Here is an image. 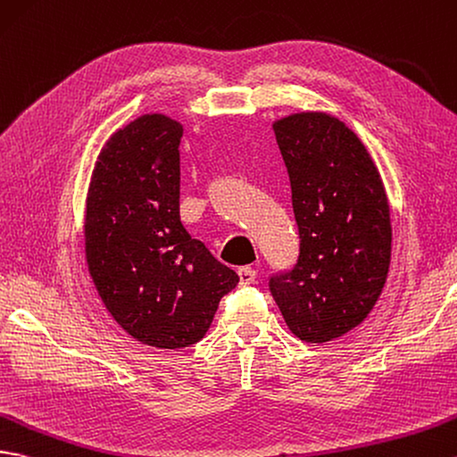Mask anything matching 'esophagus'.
Segmentation results:
<instances>
[{
	"label": "esophagus",
	"mask_w": 457,
	"mask_h": 457,
	"mask_svg": "<svg viewBox=\"0 0 457 457\" xmlns=\"http://www.w3.org/2000/svg\"><path fill=\"white\" fill-rule=\"evenodd\" d=\"M237 274H239V284L241 286H249V284L254 282V278H257V270L251 269V267H241L237 270Z\"/></svg>",
	"instance_id": "1"
}]
</instances>
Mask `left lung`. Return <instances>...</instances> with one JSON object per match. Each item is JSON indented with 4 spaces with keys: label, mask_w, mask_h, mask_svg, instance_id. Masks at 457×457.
<instances>
[{
    "label": "left lung",
    "mask_w": 457,
    "mask_h": 457,
    "mask_svg": "<svg viewBox=\"0 0 457 457\" xmlns=\"http://www.w3.org/2000/svg\"><path fill=\"white\" fill-rule=\"evenodd\" d=\"M288 169L300 236L298 261L269 290L290 331L328 343L362 323L384 288L391 259L389 204L372 157L323 112L274 122Z\"/></svg>",
    "instance_id": "left-lung-1"
}]
</instances>
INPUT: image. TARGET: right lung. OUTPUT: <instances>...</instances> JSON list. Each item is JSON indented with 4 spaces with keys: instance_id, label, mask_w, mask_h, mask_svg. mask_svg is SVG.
I'll return each mask as SVG.
<instances>
[{
    "instance_id": "right-lung-1",
    "label": "right lung",
    "mask_w": 457,
    "mask_h": 457,
    "mask_svg": "<svg viewBox=\"0 0 457 457\" xmlns=\"http://www.w3.org/2000/svg\"><path fill=\"white\" fill-rule=\"evenodd\" d=\"M183 126L144 114L104 144L95 165L85 254L104 307L155 348L198 343L239 277L180 221Z\"/></svg>"
}]
</instances>
